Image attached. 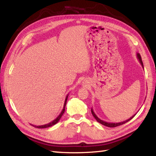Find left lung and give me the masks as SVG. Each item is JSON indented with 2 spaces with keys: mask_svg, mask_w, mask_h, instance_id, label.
Segmentation results:
<instances>
[{
  "mask_svg": "<svg viewBox=\"0 0 156 156\" xmlns=\"http://www.w3.org/2000/svg\"><path fill=\"white\" fill-rule=\"evenodd\" d=\"M137 59H139V61H140V64H141V66H142V67L144 68L143 62H142V60H141V55H140V54H139V53H137ZM91 112H92V115H93V117L95 118L96 120L97 121V122H100L101 124L103 125H105V126H107V127H117V126L123 125V124L126 123V122H128V121H129L130 120H131V119L135 117V115H136V114L133 115V116H132L131 117H130L129 119H127V120L124 121H122V122H105V121H102V120H101V119H99V118L97 117V116L96 115V114L94 113V112L93 111V109H92V108H91Z\"/></svg>",
  "mask_w": 156,
  "mask_h": 156,
  "instance_id": "obj_1",
  "label": "left lung"
}]
</instances>
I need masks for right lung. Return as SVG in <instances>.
<instances>
[{
    "instance_id": "right-lung-1",
    "label": "right lung",
    "mask_w": 156,
    "mask_h": 156,
    "mask_svg": "<svg viewBox=\"0 0 156 156\" xmlns=\"http://www.w3.org/2000/svg\"><path fill=\"white\" fill-rule=\"evenodd\" d=\"M68 95L69 94H67V96H66V99H65V102H64V107H63V109L62 111L61 112V113L59 114L58 115V117L56 118L55 119H54V121H52L51 122H49V123H48V124H45V125H39V126H36V125H33L34 127H36V128H39V129H43V128H47V127H51V126L55 125L57 122L59 121V119H61L62 116L64 115V112H65V107H66V102H67V99H68Z\"/></svg>"
}]
</instances>
